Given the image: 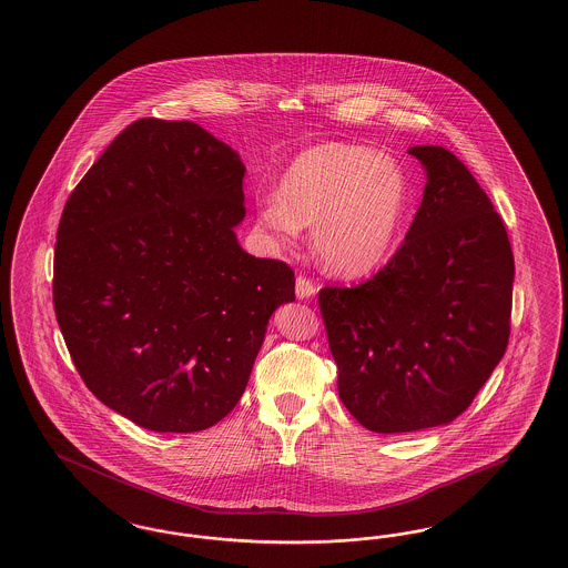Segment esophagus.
Returning <instances> with one entry per match:
<instances>
[{
    "instance_id": "esophagus-1",
    "label": "esophagus",
    "mask_w": 568,
    "mask_h": 568,
    "mask_svg": "<svg viewBox=\"0 0 568 568\" xmlns=\"http://www.w3.org/2000/svg\"><path fill=\"white\" fill-rule=\"evenodd\" d=\"M317 292V285L311 281V278H306V276H297L295 278V295L300 297V300H306V297H313Z\"/></svg>"
}]
</instances>
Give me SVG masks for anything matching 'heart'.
Returning a JSON list of instances; mask_svg holds the SVG:
<instances>
[{"mask_svg":"<svg viewBox=\"0 0 568 568\" xmlns=\"http://www.w3.org/2000/svg\"><path fill=\"white\" fill-rule=\"evenodd\" d=\"M408 199V175L397 160L362 145L318 143L292 160L278 199L260 204L257 224L281 245H292L300 227L315 226L321 264L364 276L393 250Z\"/></svg>","mask_w":568,"mask_h":568,"instance_id":"1","label":"heart"}]
</instances>
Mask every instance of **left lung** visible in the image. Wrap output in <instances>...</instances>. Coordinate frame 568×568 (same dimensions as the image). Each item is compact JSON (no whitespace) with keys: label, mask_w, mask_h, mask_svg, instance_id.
<instances>
[{"label":"left lung","mask_w":568,"mask_h":568,"mask_svg":"<svg viewBox=\"0 0 568 568\" xmlns=\"http://www.w3.org/2000/svg\"><path fill=\"white\" fill-rule=\"evenodd\" d=\"M404 245L357 287H323L318 306L338 365V395L374 433L453 423L509 341L514 253L469 169L439 145Z\"/></svg>","instance_id":"1"}]
</instances>
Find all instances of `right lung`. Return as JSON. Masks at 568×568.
<instances>
[{"mask_svg":"<svg viewBox=\"0 0 568 568\" xmlns=\"http://www.w3.org/2000/svg\"><path fill=\"white\" fill-rule=\"evenodd\" d=\"M245 164L187 120L143 118L71 192L52 297L84 385L159 433L203 432L234 408L294 271L253 257Z\"/></svg>","mask_w":568,"mask_h":568,"instance_id":"add662e5","label":"right lung"}]
</instances>
